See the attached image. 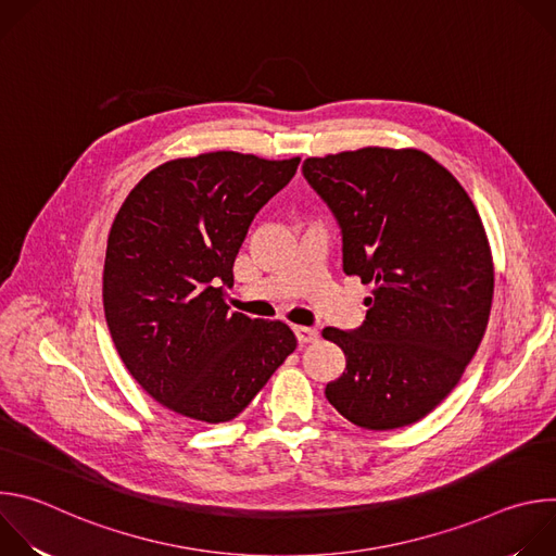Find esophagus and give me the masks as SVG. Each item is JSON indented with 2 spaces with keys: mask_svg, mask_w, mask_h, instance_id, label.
<instances>
[{
  "mask_svg": "<svg viewBox=\"0 0 556 556\" xmlns=\"http://www.w3.org/2000/svg\"><path fill=\"white\" fill-rule=\"evenodd\" d=\"M294 337L299 343H314L316 339H319V330L314 328H305V326H294Z\"/></svg>",
  "mask_w": 556,
  "mask_h": 556,
  "instance_id": "1",
  "label": "esophagus"
}]
</instances>
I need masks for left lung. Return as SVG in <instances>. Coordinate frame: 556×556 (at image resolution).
<instances>
[{
    "label": "left lung",
    "instance_id": "1",
    "mask_svg": "<svg viewBox=\"0 0 556 556\" xmlns=\"http://www.w3.org/2000/svg\"><path fill=\"white\" fill-rule=\"evenodd\" d=\"M303 176L341 226L343 270L374 283L361 328L324 330L345 354L326 399L369 431L414 425L459 382L489 326L495 270L480 213L420 149L307 157Z\"/></svg>",
    "mask_w": 556,
    "mask_h": 556
}]
</instances>
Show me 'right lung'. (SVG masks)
Masks as SVG:
<instances>
[{
	"label": "right lung",
	"instance_id": "right-lung-1",
	"mask_svg": "<svg viewBox=\"0 0 556 556\" xmlns=\"http://www.w3.org/2000/svg\"><path fill=\"white\" fill-rule=\"evenodd\" d=\"M299 163L178 157L149 172L114 217L103 270L112 341L151 399L185 418L240 416L296 348L286 324L230 312L224 294L251 222Z\"/></svg>",
	"mask_w": 556,
	"mask_h": 556
}]
</instances>
